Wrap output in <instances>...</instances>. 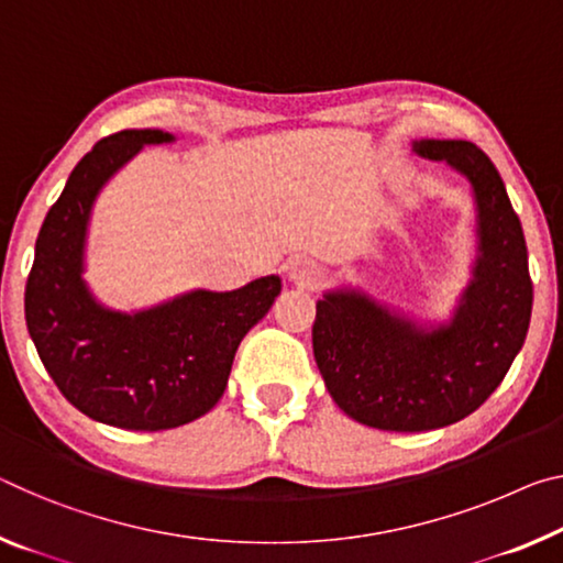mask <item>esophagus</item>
Returning <instances> with one entry per match:
<instances>
[{
	"label": "esophagus",
	"mask_w": 563,
	"mask_h": 563,
	"mask_svg": "<svg viewBox=\"0 0 563 563\" xmlns=\"http://www.w3.org/2000/svg\"><path fill=\"white\" fill-rule=\"evenodd\" d=\"M288 275L290 280H296L300 285H313L323 278V267L316 261H310V257H296V261L288 263Z\"/></svg>",
	"instance_id": "obj_1"
}]
</instances>
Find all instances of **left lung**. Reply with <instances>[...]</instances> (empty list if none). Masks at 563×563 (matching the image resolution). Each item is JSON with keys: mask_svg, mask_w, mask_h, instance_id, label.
<instances>
[{"mask_svg": "<svg viewBox=\"0 0 563 563\" xmlns=\"http://www.w3.org/2000/svg\"><path fill=\"white\" fill-rule=\"evenodd\" d=\"M474 187L478 257L453 320L431 330L365 292H325L313 353L328 394L353 421L380 431H433L474 413L501 386L531 323L533 283L521 220L498 169L466 140H421Z\"/></svg>", "mask_w": 563, "mask_h": 563, "instance_id": "1", "label": "left lung"}]
</instances>
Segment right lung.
Masks as SVG:
<instances>
[{
	"label": "right lung",
	"instance_id": "obj_1",
	"mask_svg": "<svg viewBox=\"0 0 563 563\" xmlns=\"http://www.w3.org/2000/svg\"><path fill=\"white\" fill-rule=\"evenodd\" d=\"M173 140L163 130H122L79 159L42 222L24 290L26 328L62 396L92 421L128 431H165L208 413L225 394L240 341L280 292L278 275H267L128 316L87 290L85 238L97 192L142 145Z\"/></svg>",
	"mask_w": 563,
	"mask_h": 563
}]
</instances>
